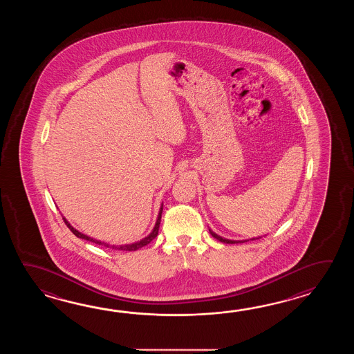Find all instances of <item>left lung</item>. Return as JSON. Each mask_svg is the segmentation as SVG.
I'll return each mask as SVG.
<instances>
[{
    "label": "left lung",
    "mask_w": 354,
    "mask_h": 354,
    "mask_svg": "<svg viewBox=\"0 0 354 354\" xmlns=\"http://www.w3.org/2000/svg\"><path fill=\"white\" fill-rule=\"evenodd\" d=\"M210 234L215 238V239H218V241H221V243H226V244H235V243H241V241H229V239H224V238H221V236H218V235H216L215 233H212L210 230Z\"/></svg>",
    "instance_id": "obj_1"
}]
</instances>
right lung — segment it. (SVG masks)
Returning <instances> with one entry per match:
<instances>
[{"mask_svg":"<svg viewBox=\"0 0 354 354\" xmlns=\"http://www.w3.org/2000/svg\"><path fill=\"white\" fill-rule=\"evenodd\" d=\"M162 211H163V206L160 207V211H159L158 218H157V224L154 226V229H153V232H151L148 236H145L144 239H142L140 241H136V243H133V244H127V245H119V247H116V245H109V244H106V243H102V241H96V239H92L90 236H87V235H84V234H81L78 230H75L73 226L71 225L69 223H68L66 218H63L64 220V223H66V225L68 226V229L72 232V233L75 234L77 238H81V239H84V241H92V243H95V244H98V245H104L106 248H113L116 249V250H129V252H131V250H138L139 248H143L145 245H148L149 243H151L157 235H158L159 230V224H160V218H162Z\"/></svg>","mask_w":354,"mask_h":354,"instance_id":"obj_1","label":"right lung"}]
</instances>
